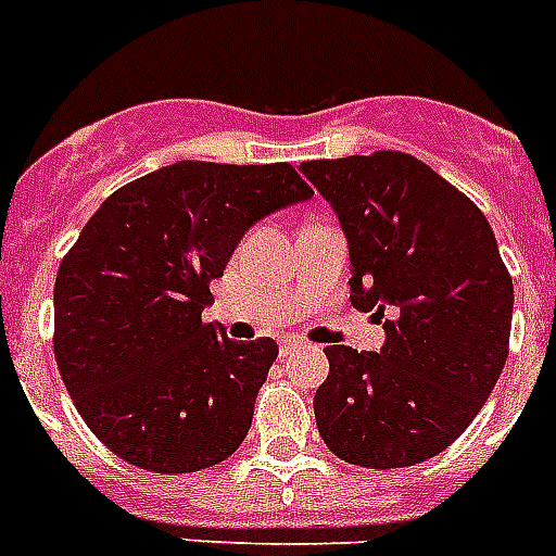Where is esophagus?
Segmentation results:
<instances>
[{"instance_id":"esophagus-1","label":"esophagus","mask_w":556,"mask_h":556,"mask_svg":"<svg viewBox=\"0 0 556 556\" xmlns=\"http://www.w3.org/2000/svg\"><path fill=\"white\" fill-rule=\"evenodd\" d=\"M302 349H308V345H305L302 340H286L282 345H279V354L288 356V354H293V351H302Z\"/></svg>"}]
</instances>
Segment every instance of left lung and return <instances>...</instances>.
I'll return each instance as SVG.
<instances>
[{
    "label": "left lung",
    "mask_w": 556,
    "mask_h": 556,
    "mask_svg": "<svg viewBox=\"0 0 556 556\" xmlns=\"http://www.w3.org/2000/svg\"><path fill=\"white\" fill-rule=\"evenodd\" d=\"M340 216L351 302L386 345H328L314 394L325 445L351 466L405 468L457 440L503 374L514 286L489 219L426 162L400 151L302 162Z\"/></svg>",
    "instance_id": "obj_1"
}]
</instances>
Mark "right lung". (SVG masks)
I'll use <instances>...</instances> for the list:
<instances>
[{
    "instance_id": "1",
    "label": "right lung",
    "mask_w": 556,
    "mask_h": 556,
    "mask_svg": "<svg viewBox=\"0 0 556 556\" xmlns=\"http://www.w3.org/2000/svg\"><path fill=\"white\" fill-rule=\"evenodd\" d=\"M314 197L288 162H174L122 185L53 286V354L85 426L146 471L223 463L245 440L279 349L233 342L202 311L239 239Z\"/></svg>"
}]
</instances>
